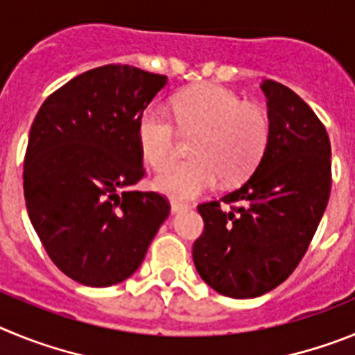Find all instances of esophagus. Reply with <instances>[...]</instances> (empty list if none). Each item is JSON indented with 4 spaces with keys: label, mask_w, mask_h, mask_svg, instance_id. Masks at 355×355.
Masks as SVG:
<instances>
[{
    "label": "esophagus",
    "mask_w": 355,
    "mask_h": 355,
    "mask_svg": "<svg viewBox=\"0 0 355 355\" xmlns=\"http://www.w3.org/2000/svg\"><path fill=\"white\" fill-rule=\"evenodd\" d=\"M187 208H188L187 202H181V200H171L172 213H178V211H181V209H187Z\"/></svg>",
    "instance_id": "esophagus-1"
}]
</instances>
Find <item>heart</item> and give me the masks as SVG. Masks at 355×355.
<instances>
[{
  "label": "heart",
  "instance_id": "heart-1",
  "mask_svg": "<svg viewBox=\"0 0 355 355\" xmlns=\"http://www.w3.org/2000/svg\"><path fill=\"white\" fill-rule=\"evenodd\" d=\"M175 121L184 133H199L193 159L168 163L178 155V128L167 110L149 106L139 121V146L155 171V184L175 199H192L218 183L238 181L254 171L268 146L270 121L259 106L222 85L206 83L175 99Z\"/></svg>",
  "mask_w": 355,
  "mask_h": 355
}]
</instances>
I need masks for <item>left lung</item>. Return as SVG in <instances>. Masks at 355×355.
Listing matches in <instances>:
<instances>
[{"label":"left lung","instance_id":"obj_1","mask_svg":"<svg viewBox=\"0 0 355 355\" xmlns=\"http://www.w3.org/2000/svg\"><path fill=\"white\" fill-rule=\"evenodd\" d=\"M261 90L270 121L261 162L240 188L197 206L205 231L193 243L196 268L233 299L259 297L290 277L331 193V142L322 121L284 85L265 80Z\"/></svg>","mask_w":355,"mask_h":355}]
</instances>
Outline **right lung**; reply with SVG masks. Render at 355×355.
<instances>
[{
  "mask_svg": "<svg viewBox=\"0 0 355 355\" xmlns=\"http://www.w3.org/2000/svg\"><path fill=\"white\" fill-rule=\"evenodd\" d=\"M167 76L133 65L90 69L42 103L24 156L26 209L44 249L85 286L122 283L171 213L131 190L146 175L139 121Z\"/></svg>",
  "mask_w": 355,
  "mask_h": 355,
  "instance_id": "right-lung-1",
  "label": "right lung"
}]
</instances>
